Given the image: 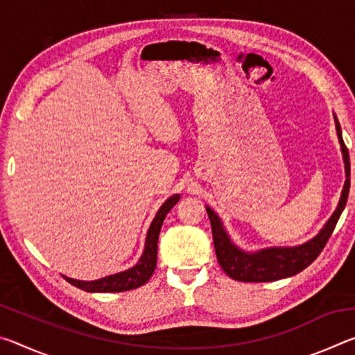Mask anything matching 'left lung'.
I'll list each match as a JSON object with an SVG mask.
<instances>
[{
  "instance_id": "obj_1",
  "label": "left lung",
  "mask_w": 355,
  "mask_h": 355,
  "mask_svg": "<svg viewBox=\"0 0 355 355\" xmlns=\"http://www.w3.org/2000/svg\"><path fill=\"white\" fill-rule=\"evenodd\" d=\"M335 127L336 135H338L341 152H343L346 182L343 186V192H341L338 207H336L334 214L326 222V225L321 228V232L313 239H310V241L300 245H294V248H268L257 252H244L236 244H233L230 236L227 235L224 225H222L219 216L211 208L207 207L208 218L209 222H211L216 257H218L220 268L224 269V272L228 277L238 282H274L291 277V275H296L297 272L304 271L305 268L310 266L316 260L318 255L321 254V250L329 241L336 222H338L340 216L346 207L347 194H349L351 186L349 152H347L343 142L341 128L336 117Z\"/></svg>"
}]
</instances>
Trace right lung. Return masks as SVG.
<instances>
[{"label":"right lung","mask_w":355,"mask_h":355,"mask_svg":"<svg viewBox=\"0 0 355 355\" xmlns=\"http://www.w3.org/2000/svg\"><path fill=\"white\" fill-rule=\"evenodd\" d=\"M180 200V196L175 194L167 199L161 208L156 213L155 219L147 232L146 238V248H144L142 255L133 268L127 269L123 272H117L112 275H107V277L92 280V282H83V280H75V279H67L69 284H71L80 290H84L87 293H120V291H130L135 290V288H139L146 285L148 279L152 277V274L156 268V255H158V236L161 225H163L166 214L171 211V209L177 205Z\"/></svg>","instance_id":"right-lung-1"}]
</instances>
